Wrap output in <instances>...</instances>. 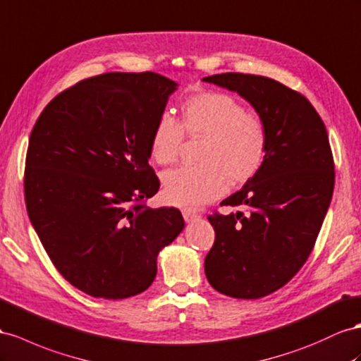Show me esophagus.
Wrapping results in <instances>:
<instances>
[{
    "label": "esophagus",
    "mask_w": 361,
    "mask_h": 361,
    "mask_svg": "<svg viewBox=\"0 0 361 361\" xmlns=\"http://www.w3.org/2000/svg\"><path fill=\"white\" fill-rule=\"evenodd\" d=\"M200 216L197 212H194V211H190V209H187V211H183V219H185V221H192V220H196V219H199Z\"/></svg>",
    "instance_id": "obj_1"
}]
</instances>
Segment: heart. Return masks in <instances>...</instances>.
<instances>
[{"mask_svg": "<svg viewBox=\"0 0 361 361\" xmlns=\"http://www.w3.org/2000/svg\"><path fill=\"white\" fill-rule=\"evenodd\" d=\"M180 121L161 114L154 121L149 149L154 162L173 165L188 138H204L199 167H182L164 176V196L182 208H199L223 196L231 185H243L261 171L269 152V132L232 95L202 91L185 99Z\"/></svg>", "mask_w": 361, "mask_h": 361, "instance_id": "1", "label": "heart"}]
</instances>
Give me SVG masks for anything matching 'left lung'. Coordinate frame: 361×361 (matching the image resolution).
Wrapping results in <instances>:
<instances>
[{
  "label": "left lung",
  "instance_id": "8db88e82",
  "mask_svg": "<svg viewBox=\"0 0 361 361\" xmlns=\"http://www.w3.org/2000/svg\"><path fill=\"white\" fill-rule=\"evenodd\" d=\"M204 82L237 91L269 132L261 171L220 207H241L208 220L216 240L204 274L220 293L259 299L293 278L313 252L334 190L326 128L305 95L274 79L223 73Z\"/></svg>",
  "mask_w": 361,
  "mask_h": 361
}]
</instances>
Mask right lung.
Wrapping results in <instances>:
<instances>
[{
  "label": "right lung",
  "mask_w": 361,
  "mask_h": 361,
  "mask_svg": "<svg viewBox=\"0 0 361 361\" xmlns=\"http://www.w3.org/2000/svg\"><path fill=\"white\" fill-rule=\"evenodd\" d=\"M176 83L161 74L106 73L57 94L28 141V217L59 274L86 295L147 290L157 257L183 229L178 208L152 209L159 190L149 138Z\"/></svg>",
  "instance_id": "obj_1"
}]
</instances>
